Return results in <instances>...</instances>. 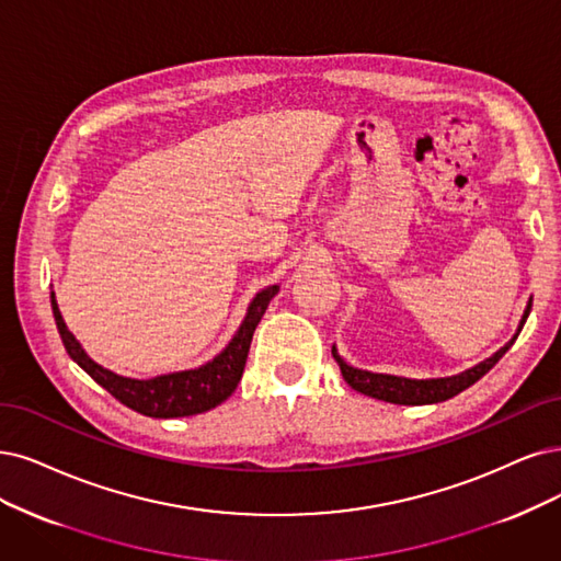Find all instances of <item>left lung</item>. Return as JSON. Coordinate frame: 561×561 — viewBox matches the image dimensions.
I'll return each mask as SVG.
<instances>
[{
  "label": "left lung",
  "mask_w": 561,
  "mask_h": 561,
  "mask_svg": "<svg viewBox=\"0 0 561 561\" xmlns=\"http://www.w3.org/2000/svg\"><path fill=\"white\" fill-rule=\"evenodd\" d=\"M531 312V298L525 307L523 319L517 323L515 335L492 354L490 358H485L483 363L473 365L460 375H453V377H439V379H409V377H396V375H379V371H367V369H358L354 365H348L340 354H337V346L333 344V358L337 360L340 369H342V377L344 381L363 392L367 398H375V400H383L390 404H411V407H419V404H437V402H446L450 398L458 396L465 388L473 386L481 377H485L488 371L500 363V358L506 354V351L513 346V342L520 335V330L527 321Z\"/></svg>",
  "instance_id": "obj_1"
}]
</instances>
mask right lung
Instances as JSON below:
<instances>
[{"mask_svg": "<svg viewBox=\"0 0 561 561\" xmlns=\"http://www.w3.org/2000/svg\"><path fill=\"white\" fill-rule=\"evenodd\" d=\"M277 294H279V284H273V286H265L263 291H259L252 298L240 328L236 330V335L213 360H207L205 365H198L194 369L169 371V375H159L152 379L122 377L117 371L92 360L88 356V351L82 348V344L67 328L65 319H61L55 291H50V305H53L55 323L67 354L71 356L73 363H78L82 369H85L101 388H106L115 400H119L124 407L142 413V416L182 419V416H196V413L210 411L224 400L231 398V392L238 388L242 379L254 330L263 319L270 300H273Z\"/></svg>", "mask_w": 561, "mask_h": 561, "instance_id": "right-lung-1", "label": "right lung"}]
</instances>
